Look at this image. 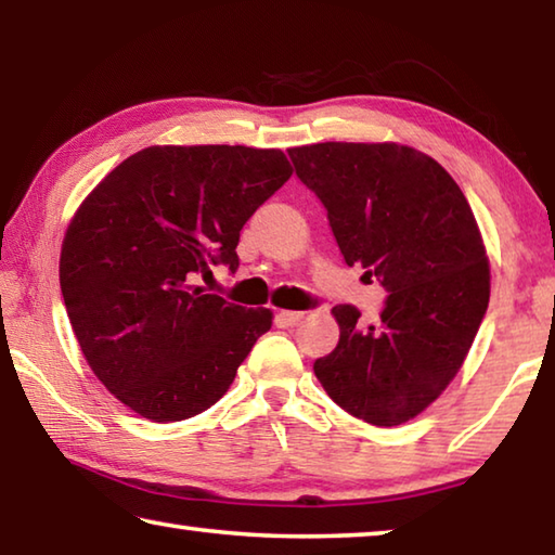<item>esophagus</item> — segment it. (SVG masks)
<instances>
[{
  "label": "esophagus",
  "instance_id": "esophagus-1",
  "mask_svg": "<svg viewBox=\"0 0 555 555\" xmlns=\"http://www.w3.org/2000/svg\"><path fill=\"white\" fill-rule=\"evenodd\" d=\"M279 323L284 325H298L300 321H304V313L300 311H279Z\"/></svg>",
  "mask_w": 555,
  "mask_h": 555
}]
</instances>
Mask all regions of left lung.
<instances>
[{"instance_id": "1", "label": "left lung", "mask_w": 555, "mask_h": 555, "mask_svg": "<svg viewBox=\"0 0 555 555\" xmlns=\"http://www.w3.org/2000/svg\"><path fill=\"white\" fill-rule=\"evenodd\" d=\"M323 203L347 267L387 291L382 325L333 308L340 340L313 362L337 406L372 426L418 416L455 377L490 304V264L463 191L434 158L399 144L288 149Z\"/></svg>"}]
</instances>
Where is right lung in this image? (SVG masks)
I'll use <instances>...</instances> for the list:
<instances>
[{"mask_svg":"<svg viewBox=\"0 0 555 555\" xmlns=\"http://www.w3.org/2000/svg\"><path fill=\"white\" fill-rule=\"evenodd\" d=\"M291 178L279 149L149 146L102 178L65 232L61 294L98 379L156 424L210 409L271 327L269 308L193 286Z\"/></svg>","mask_w":555,"mask_h":555,"instance_id":"right-lung-1","label":"right lung"}]
</instances>
